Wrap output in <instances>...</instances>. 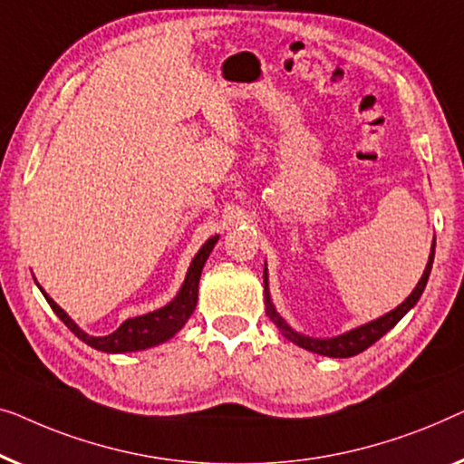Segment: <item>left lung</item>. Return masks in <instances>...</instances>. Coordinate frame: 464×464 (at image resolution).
<instances>
[{
  "label": "left lung",
  "instance_id": "left-lung-1",
  "mask_svg": "<svg viewBox=\"0 0 464 464\" xmlns=\"http://www.w3.org/2000/svg\"><path fill=\"white\" fill-rule=\"evenodd\" d=\"M433 256H435V241H433V247H430V256H429V263H427V269L422 273L420 282L416 284V288L412 290V295H410L403 303L393 309L387 315L374 319V322L360 325V328L347 332V334H341L336 338H309L304 334H298L290 328L288 324L284 322L282 317L277 315V311L273 309V303H271V296H269V285H266V269L263 273L265 277V300H266V315H269L273 322L277 324V328L284 332V336L292 341L298 347H303L306 351H313V353H319V355H328V357H353L357 353H362L368 347H372L378 338H382L387 332L393 328V325L400 322V319L406 315V313L412 309V306L419 303V298L422 295V290H425V285L429 282V273H430V266H433Z\"/></svg>",
  "mask_w": 464,
  "mask_h": 464
}]
</instances>
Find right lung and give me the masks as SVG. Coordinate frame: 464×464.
<instances>
[{
	"label": "right lung",
	"mask_w": 464,
	"mask_h": 464,
	"mask_svg": "<svg viewBox=\"0 0 464 464\" xmlns=\"http://www.w3.org/2000/svg\"><path fill=\"white\" fill-rule=\"evenodd\" d=\"M217 237H210L201 246V250L195 254L191 266H188L185 284L172 303L161 306V309L147 313V315L132 317L128 322H123L115 332H111L107 336H88L86 332L77 328V324L71 319L67 313H64L61 306H58L54 300H52L39 285L42 295L48 300L52 311L56 313L58 317L63 319V324L73 332V334L83 341L90 347L104 351V353H126V351H142L149 347H155V344L166 343L168 338H172L176 332H179L182 325L187 324V319L191 317L195 311V304H198V288H199V277L201 269H204L208 256H210L214 244H217Z\"/></svg>",
	"instance_id": "obj_1"
}]
</instances>
